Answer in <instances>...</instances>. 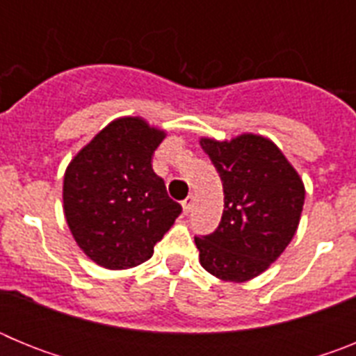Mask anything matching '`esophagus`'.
<instances>
[{
    "label": "esophagus",
    "instance_id": "1",
    "mask_svg": "<svg viewBox=\"0 0 356 356\" xmlns=\"http://www.w3.org/2000/svg\"><path fill=\"white\" fill-rule=\"evenodd\" d=\"M193 207H194V197L193 196L185 197V200L181 201V209H184L185 216H187V213L191 212V210H193Z\"/></svg>",
    "mask_w": 356,
    "mask_h": 356
}]
</instances>
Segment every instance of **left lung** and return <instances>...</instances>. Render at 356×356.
Returning <instances> with one entry per match:
<instances>
[{"label": "left lung", "mask_w": 356, "mask_h": 356, "mask_svg": "<svg viewBox=\"0 0 356 356\" xmlns=\"http://www.w3.org/2000/svg\"><path fill=\"white\" fill-rule=\"evenodd\" d=\"M225 188V210L213 234L196 237L200 264L222 282L242 284L269 269L291 244L301 219L305 184L271 139L241 134L201 137Z\"/></svg>", "instance_id": "1"}]
</instances>
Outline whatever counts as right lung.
<instances>
[{"mask_svg":"<svg viewBox=\"0 0 356 356\" xmlns=\"http://www.w3.org/2000/svg\"><path fill=\"white\" fill-rule=\"evenodd\" d=\"M165 130L122 115L97 131L64 172V216L78 248L97 266L119 271L151 259L181 207L151 168Z\"/></svg>","mask_w":356,"mask_h":356,"instance_id":"right-lung-1","label":"right lung"}]
</instances>
